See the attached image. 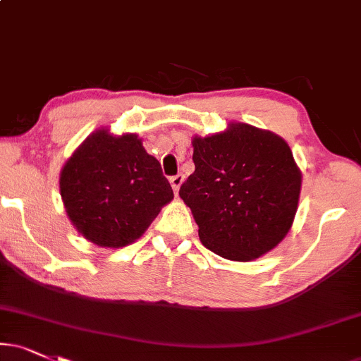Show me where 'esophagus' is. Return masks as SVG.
Wrapping results in <instances>:
<instances>
[{"label": "esophagus", "instance_id": "esophagus-1", "mask_svg": "<svg viewBox=\"0 0 361 361\" xmlns=\"http://www.w3.org/2000/svg\"><path fill=\"white\" fill-rule=\"evenodd\" d=\"M182 182H184V176H182V173H177V176L171 177V185H172L173 192H176V194L179 192V189H180Z\"/></svg>", "mask_w": 361, "mask_h": 361}]
</instances>
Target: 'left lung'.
Instances as JSON below:
<instances>
[{
  "mask_svg": "<svg viewBox=\"0 0 361 361\" xmlns=\"http://www.w3.org/2000/svg\"><path fill=\"white\" fill-rule=\"evenodd\" d=\"M195 171L179 195L192 211L199 239L231 261H255L286 238L301 176L283 137L249 123L192 137Z\"/></svg>",
  "mask_w": 361,
  "mask_h": 361,
  "instance_id": "8db88e82",
  "label": "left lung"
}]
</instances>
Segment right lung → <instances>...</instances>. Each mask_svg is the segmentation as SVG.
<instances>
[{
	"label": "right lung",
	"instance_id": "obj_1",
	"mask_svg": "<svg viewBox=\"0 0 361 361\" xmlns=\"http://www.w3.org/2000/svg\"><path fill=\"white\" fill-rule=\"evenodd\" d=\"M66 216L87 241L118 249L135 243L173 199L159 160L137 133L92 132L60 172Z\"/></svg>",
	"mask_w": 361,
	"mask_h": 361
}]
</instances>
